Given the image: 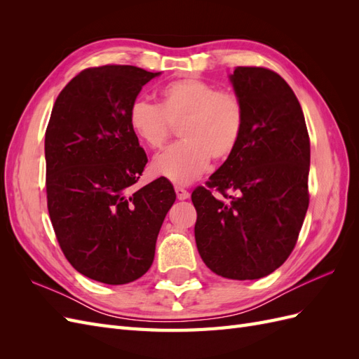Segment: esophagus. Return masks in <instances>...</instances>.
Returning <instances> with one entry per match:
<instances>
[{"label":"esophagus","mask_w":359,"mask_h":359,"mask_svg":"<svg viewBox=\"0 0 359 359\" xmlns=\"http://www.w3.org/2000/svg\"><path fill=\"white\" fill-rule=\"evenodd\" d=\"M175 193H177V198H178L180 201H186V199L190 198L189 190L182 189V187H175Z\"/></svg>","instance_id":"1"}]
</instances>
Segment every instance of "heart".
Masks as SVG:
<instances>
[{
	"instance_id": "b5f03b06",
	"label": "heart",
	"mask_w": 359,
	"mask_h": 359,
	"mask_svg": "<svg viewBox=\"0 0 359 359\" xmlns=\"http://www.w3.org/2000/svg\"><path fill=\"white\" fill-rule=\"evenodd\" d=\"M160 103L137 99L128 107V126L140 144L151 149L165 145L172 124L181 142L151 163V172L177 186L198 180L210 158L224 161L241 142L245 112L240 97L199 78L169 82L158 93Z\"/></svg>"
}]
</instances>
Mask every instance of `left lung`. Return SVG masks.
Here are the masks:
<instances>
[{
  "label": "left lung",
  "mask_w": 359,
  "mask_h": 359,
  "mask_svg": "<svg viewBox=\"0 0 359 359\" xmlns=\"http://www.w3.org/2000/svg\"><path fill=\"white\" fill-rule=\"evenodd\" d=\"M244 104L235 153L191 193L198 252L212 273L262 278L285 264L309 208L310 139L301 104L286 81L264 67L229 76Z\"/></svg>",
  "instance_id": "obj_1"
}]
</instances>
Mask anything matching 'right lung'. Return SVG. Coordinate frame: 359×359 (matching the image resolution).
I'll list each match as a JSON object with an SVG mask.
<instances>
[{
	"label": "right lung",
	"mask_w": 359,
	"mask_h": 359,
	"mask_svg": "<svg viewBox=\"0 0 359 359\" xmlns=\"http://www.w3.org/2000/svg\"><path fill=\"white\" fill-rule=\"evenodd\" d=\"M158 74L135 66L86 69L64 86L46 128L53 231L72 266L100 283L126 285L147 273L177 199L166 178L133 189L148 158L127 114Z\"/></svg>",
	"instance_id": "obj_1"
}]
</instances>
